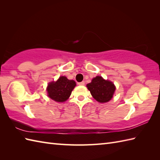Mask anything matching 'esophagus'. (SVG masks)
I'll return each instance as SVG.
<instances>
[{
    "label": "esophagus",
    "mask_w": 160,
    "mask_h": 160,
    "mask_svg": "<svg viewBox=\"0 0 160 160\" xmlns=\"http://www.w3.org/2000/svg\"><path fill=\"white\" fill-rule=\"evenodd\" d=\"M78 84H79V85H80V86H83V85H84V84H85V82H84V81H82V82H78Z\"/></svg>",
    "instance_id": "obj_1"
}]
</instances>
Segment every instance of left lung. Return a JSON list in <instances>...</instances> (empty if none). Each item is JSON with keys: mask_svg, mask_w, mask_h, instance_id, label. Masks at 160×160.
I'll return each mask as SVG.
<instances>
[{"mask_svg": "<svg viewBox=\"0 0 160 160\" xmlns=\"http://www.w3.org/2000/svg\"><path fill=\"white\" fill-rule=\"evenodd\" d=\"M91 96L101 103L107 102L113 96L115 87L111 81L105 80L101 76H96L91 83L87 84Z\"/></svg>", "mask_w": 160, "mask_h": 160, "instance_id": "8db88e82", "label": "left lung"}]
</instances>
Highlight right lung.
<instances>
[{
	"instance_id": "right-lung-1",
	"label": "right lung",
	"mask_w": 160,
	"mask_h": 160,
	"mask_svg": "<svg viewBox=\"0 0 160 160\" xmlns=\"http://www.w3.org/2000/svg\"><path fill=\"white\" fill-rule=\"evenodd\" d=\"M76 85L74 80H68L65 76H61L56 82H50L48 84V96L58 102H62L69 98Z\"/></svg>"
}]
</instances>
